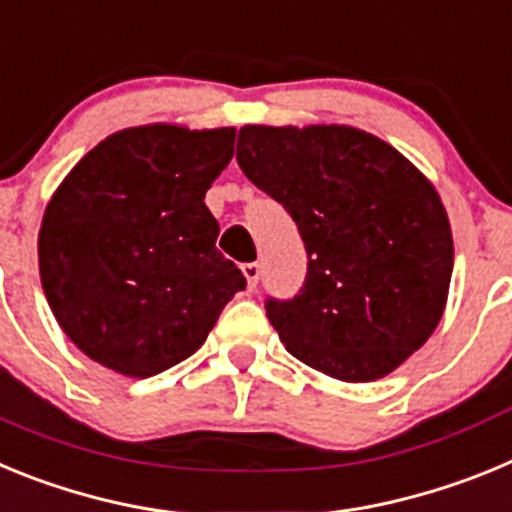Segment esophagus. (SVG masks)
<instances>
[{"label":"esophagus","mask_w":512,"mask_h":512,"mask_svg":"<svg viewBox=\"0 0 512 512\" xmlns=\"http://www.w3.org/2000/svg\"><path fill=\"white\" fill-rule=\"evenodd\" d=\"M241 271H243V277H246L248 292H253V289H256V284H259L261 266H259V264H243Z\"/></svg>","instance_id":"obj_1"}]
</instances>
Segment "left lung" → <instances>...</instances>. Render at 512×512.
I'll return each instance as SVG.
<instances>
[{
    "label": "left lung",
    "mask_w": 512,
    "mask_h": 512,
    "mask_svg": "<svg viewBox=\"0 0 512 512\" xmlns=\"http://www.w3.org/2000/svg\"><path fill=\"white\" fill-rule=\"evenodd\" d=\"M238 166L292 215L310 259L295 300L266 302L289 354L341 382L405 364L441 323L454 269L431 179L354 125H243Z\"/></svg>",
    "instance_id": "1"
}]
</instances>
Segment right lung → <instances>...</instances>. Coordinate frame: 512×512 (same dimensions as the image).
Returning a JSON list of instances; mask_svg holds the SVG:
<instances>
[{
	"instance_id": "right-lung-1",
	"label": "right lung",
	"mask_w": 512,
	"mask_h": 512,
	"mask_svg": "<svg viewBox=\"0 0 512 512\" xmlns=\"http://www.w3.org/2000/svg\"><path fill=\"white\" fill-rule=\"evenodd\" d=\"M235 128L151 122L107 135L45 205V300L81 354L146 379L189 359L246 287L215 248L205 194L233 158Z\"/></svg>"
}]
</instances>
